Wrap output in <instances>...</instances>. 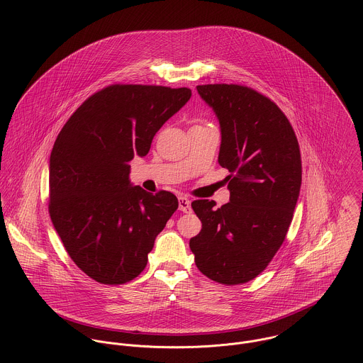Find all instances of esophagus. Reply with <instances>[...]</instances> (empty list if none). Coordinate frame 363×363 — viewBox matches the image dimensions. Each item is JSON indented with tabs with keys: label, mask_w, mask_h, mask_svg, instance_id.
<instances>
[{
	"label": "esophagus",
	"mask_w": 363,
	"mask_h": 363,
	"mask_svg": "<svg viewBox=\"0 0 363 363\" xmlns=\"http://www.w3.org/2000/svg\"><path fill=\"white\" fill-rule=\"evenodd\" d=\"M179 211L188 213L191 212V201L186 196H179Z\"/></svg>",
	"instance_id": "obj_1"
}]
</instances>
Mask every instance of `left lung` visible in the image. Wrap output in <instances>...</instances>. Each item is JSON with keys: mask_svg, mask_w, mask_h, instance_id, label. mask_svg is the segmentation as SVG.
Returning a JSON list of instances; mask_svg holds the SVG:
<instances>
[{"mask_svg": "<svg viewBox=\"0 0 363 363\" xmlns=\"http://www.w3.org/2000/svg\"><path fill=\"white\" fill-rule=\"evenodd\" d=\"M222 131L219 164L229 169L230 202L191 203L202 222L189 240L195 264L208 279L238 286L256 279L281 247L301 186V152L281 108L242 84L196 86Z\"/></svg>", "mask_w": 363, "mask_h": 363, "instance_id": "8db88e82", "label": "left lung"}]
</instances>
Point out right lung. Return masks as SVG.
<instances>
[{"instance_id": "right-lung-1", "label": "right lung", "mask_w": 363, "mask_h": 363, "mask_svg": "<svg viewBox=\"0 0 363 363\" xmlns=\"http://www.w3.org/2000/svg\"><path fill=\"white\" fill-rule=\"evenodd\" d=\"M191 94L188 87L110 84L79 106L53 144L49 215L70 259L100 284L135 279L178 209L168 191L131 186L128 162L148 154Z\"/></svg>"}]
</instances>
